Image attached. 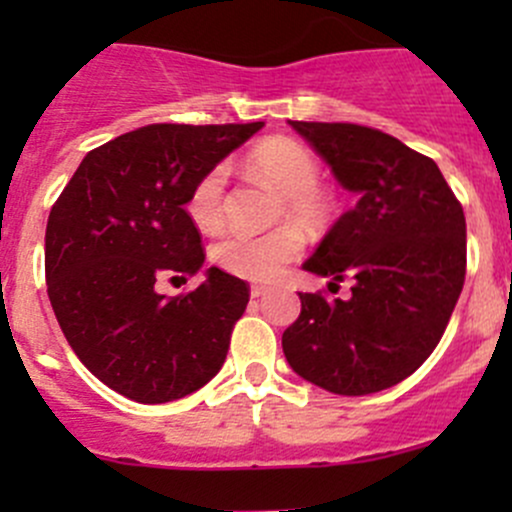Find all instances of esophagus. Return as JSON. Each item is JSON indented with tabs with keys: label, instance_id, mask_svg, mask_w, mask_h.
I'll list each match as a JSON object with an SVG mask.
<instances>
[{
	"label": "esophagus",
	"instance_id": "esophagus-1",
	"mask_svg": "<svg viewBox=\"0 0 512 512\" xmlns=\"http://www.w3.org/2000/svg\"><path fill=\"white\" fill-rule=\"evenodd\" d=\"M250 294L255 299H260V297H265V294H270V287H262V285H252L250 287Z\"/></svg>",
	"mask_w": 512,
	"mask_h": 512
}]
</instances>
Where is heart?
Returning <instances> with one entry per match:
<instances>
[{"label": "heart", "instance_id": "heart-1", "mask_svg": "<svg viewBox=\"0 0 512 512\" xmlns=\"http://www.w3.org/2000/svg\"><path fill=\"white\" fill-rule=\"evenodd\" d=\"M247 170L280 190L282 210L304 223H317L327 215V198L319 190V163L309 148L289 138H270L255 146L247 156ZM227 165L205 170L188 195V215L200 230H218L225 218ZM302 252V235L297 227L252 235V232H227L213 247V260L225 272L245 280H272Z\"/></svg>", "mask_w": 512, "mask_h": 512}]
</instances>
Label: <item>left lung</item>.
<instances>
[{"label":"left lung","mask_w":512,"mask_h":512,"mask_svg":"<svg viewBox=\"0 0 512 512\" xmlns=\"http://www.w3.org/2000/svg\"><path fill=\"white\" fill-rule=\"evenodd\" d=\"M289 126L322 156L356 205L302 270L352 297L299 292L302 312L282 334L289 366L339 396L384 391L411 376L441 342L466 280V218L431 158L356 123Z\"/></svg>","instance_id":"obj_1"}]
</instances>
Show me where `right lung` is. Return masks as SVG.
Segmentation results:
<instances>
[{"instance_id":"obj_1","label":"right lung","mask_w":512,"mask_h":512,"mask_svg":"<svg viewBox=\"0 0 512 512\" xmlns=\"http://www.w3.org/2000/svg\"><path fill=\"white\" fill-rule=\"evenodd\" d=\"M265 126L153 123L86 153L46 223V292L86 369L138 404L183 399L223 366L250 302L240 277L210 267L198 289L165 297L163 277L203 267L185 213L200 175Z\"/></svg>"}]
</instances>
